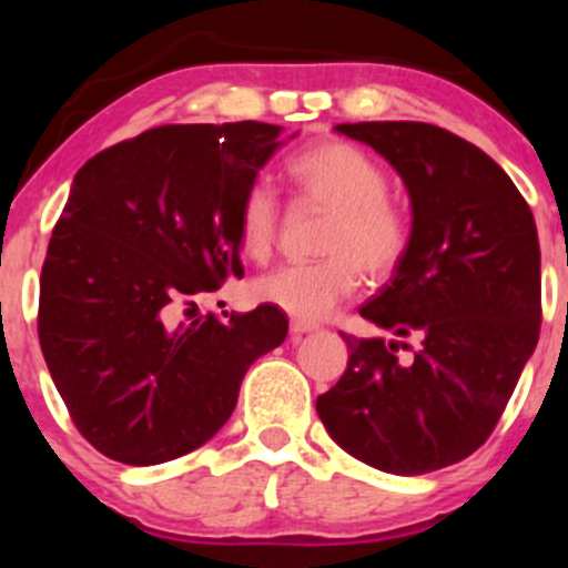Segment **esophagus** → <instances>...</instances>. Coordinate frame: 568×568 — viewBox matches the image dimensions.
<instances>
[{
    "label": "esophagus",
    "instance_id": "34e87169",
    "mask_svg": "<svg viewBox=\"0 0 568 568\" xmlns=\"http://www.w3.org/2000/svg\"><path fill=\"white\" fill-rule=\"evenodd\" d=\"M318 326L313 324V321H291V337L294 341H300L302 335H307V332H316Z\"/></svg>",
    "mask_w": 568,
    "mask_h": 568
}]
</instances>
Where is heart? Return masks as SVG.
Listing matches in <instances>:
<instances>
[{
	"instance_id": "obj_1",
	"label": "heart",
	"mask_w": 568,
	"mask_h": 568,
	"mask_svg": "<svg viewBox=\"0 0 568 568\" xmlns=\"http://www.w3.org/2000/svg\"><path fill=\"white\" fill-rule=\"evenodd\" d=\"M288 178L302 197L332 209L321 236L326 257L272 268L250 285V294L296 321H318L357 291L363 272L382 280L400 266L412 244V222L404 205L385 194V168L346 140H324L296 153ZM277 227V200L257 183L239 209L244 255L252 261L272 255Z\"/></svg>"
}]
</instances>
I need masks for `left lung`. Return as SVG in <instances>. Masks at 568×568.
Wrapping results in <instances>:
<instances>
[{"mask_svg":"<svg viewBox=\"0 0 568 568\" xmlns=\"http://www.w3.org/2000/svg\"><path fill=\"white\" fill-rule=\"evenodd\" d=\"M335 129L404 178L412 244L390 285L359 307L395 341L343 335L348 365L316 409L354 459L393 475L432 473L489 439L536 348V222L500 164L439 125L379 120ZM409 336L417 347L405 343Z\"/></svg>","mask_w":568,"mask_h":568,"instance_id":"left-lung-1","label":"left lung"}]
</instances>
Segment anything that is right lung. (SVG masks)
Segmentation results:
<instances>
[{"label": "right lung", "mask_w": 568, "mask_h": 568, "mask_svg": "<svg viewBox=\"0 0 568 568\" xmlns=\"http://www.w3.org/2000/svg\"><path fill=\"white\" fill-rule=\"evenodd\" d=\"M280 136L255 120L159 125L73 178L38 337L73 426L109 459L148 467L209 443L250 365L288 335L272 305L197 316L205 294L244 277L239 209Z\"/></svg>", "instance_id": "1"}]
</instances>
